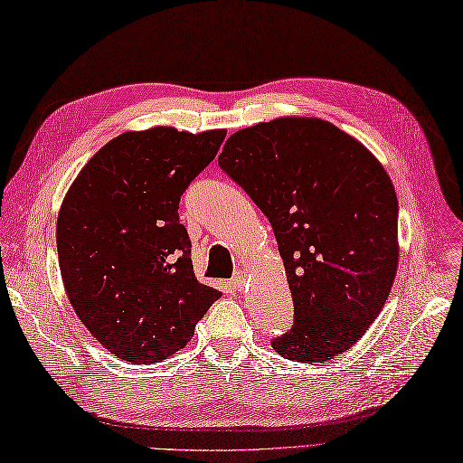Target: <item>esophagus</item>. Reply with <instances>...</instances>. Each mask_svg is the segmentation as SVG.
<instances>
[{
    "instance_id": "1",
    "label": "esophagus",
    "mask_w": 463,
    "mask_h": 463,
    "mask_svg": "<svg viewBox=\"0 0 463 463\" xmlns=\"http://www.w3.org/2000/svg\"><path fill=\"white\" fill-rule=\"evenodd\" d=\"M244 284H247V280H244V277H241V274H239V277H234V279L231 280V287H232L234 290H242Z\"/></svg>"
}]
</instances>
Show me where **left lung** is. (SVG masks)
Here are the masks:
<instances>
[{
	"label": "left lung",
	"mask_w": 463,
	"mask_h": 463,
	"mask_svg": "<svg viewBox=\"0 0 463 463\" xmlns=\"http://www.w3.org/2000/svg\"><path fill=\"white\" fill-rule=\"evenodd\" d=\"M221 169L272 224L294 324L272 348L328 362L386 304L398 270L394 184L366 146L322 119L280 117L226 139Z\"/></svg>",
	"instance_id": "obj_1"
}]
</instances>
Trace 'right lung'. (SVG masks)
<instances>
[{"instance_id":"right-lung-1","label":"right lung","mask_w":463,"mask_h":463,"mask_svg":"<svg viewBox=\"0 0 463 463\" xmlns=\"http://www.w3.org/2000/svg\"><path fill=\"white\" fill-rule=\"evenodd\" d=\"M224 135L127 131L91 156L65 194L57 254L67 297L117 358L151 364L173 356L221 298L194 279L179 203Z\"/></svg>"}]
</instances>
